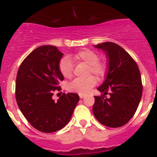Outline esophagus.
Masks as SVG:
<instances>
[{
  "mask_svg": "<svg viewBox=\"0 0 157 157\" xmlns=\"http://www.w3.org/2000/svg\"><path fill=\"white\" fill-rule=\"evenodd\" d=\"M84 97H85V95H84V94H79V98H81V99L82 98H84Z\"/></svg>",
  "mask_w": 157,
  "mask_h": 157,
  "instance_id": "esophagus-1",
  "label": "esophagus"
}]
</instances>
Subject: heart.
I'll return each instance as SVG.
<instances>
[{
	"label": "heart",
	"instance_id": "heart-1",
	"mask_svg": "<svg viewBox=\"0 0 157 157\" xmlns=\"http://www.w3.org/2000/svg\"><path fill=\"white\" fill-rule=\"evenodd\" d=\"M71 59L75 63L88 64V74H94L100 78L105 77L109 71V64L105 60L99 59V54L91 49H83L72 55ZM59 71L65 78L73 75V64L68 57H63L59 63ZM97 84V78L90 75L86 78H75L68 85V90L79 94H86Z\"/></svg>",
	"mask_w": 157,
	"mask_h": 157
}]
</instances>
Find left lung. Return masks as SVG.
<instances>
[{"mask_svg":"<svg viewBox=\"0 0 157 157\" xmlns=\"http://www.w3.org/2000/svg\"><path fill=\"white\" fill-rule=\"evenodd\" d=\"M106 54L109 71L105 82L98 88L103 94L94 97L93 112L101 124L120 127L134 116L142 95V83L139 68L128 52L113 42L94 45ZM109 91L110 97L105 95Z\"/></svg>","mask_w":157,"mask_h":157,"instance_id":"left-lung-1","label":"left lung"}]
</instances>
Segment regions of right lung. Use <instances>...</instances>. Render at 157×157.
<instances>
[{
  "mask_svg": "<svg viewBox=\"0 0 157 157\" xmlns=\"http://www.w3.org/2000/svg\"><path fill=\"white\" fill-rule=\"evenodd\" d=\"M63 54L53 45H42L30 52L18 70L16 98L19 109L32 127L44 133L56 132L68 123L79 101L68 93L55 101L52 95L60 90L63 76L59 63Z\"/></svg>",
  "mask_w": 157,
  "mask_h": 157,
  "instance_id": "1",
  "label": "right lung"
}]
</instances>
